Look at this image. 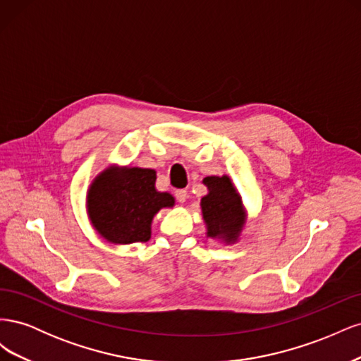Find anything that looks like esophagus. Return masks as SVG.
Listing matches in <instances>:
<instances>
[{"label":"esophagus","mask_w":361,"mask_h":361,"mask_svg":"<svg viewBox=\"0 0 361 361\" xmlns=\"http://www.w3.org/2000/svg\"><path fill=\"white\" fill-rule=\"evenodd\" d=\"M174 195H176V200H178L179 203H183L185 200L188 199V191H185V190H178L176 192H174Z\"/></svg>","instance_id":"34e87169"}]
</instances>
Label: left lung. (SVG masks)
<instances>
[{"label":"left lung","mask_w":361,"mask_h":361,"mask_svg":"<svg viewBox=\"0 0 361 361\" xmlns=\"http://www.w3.org/2000/svg\"><path fill=\"white\" fill-rule=\"evenodd\" d=\"M203 183L209 194L202 199V212L207 226V236L232 241L244 226V211L232 182L227 176H207Z\"/></svg>","instance_id":"obj_1"}]
</instances>
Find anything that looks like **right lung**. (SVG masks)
I'll use <instances>...</instances> for the list:
<instances>
[{
  "instance_id": "right-lung-1",
  "label": "right lung",
  "mask_w": 361,
  "mask_h": 361,
  "mask_svg": "<svg viewBox=\"0 0 361 361\" xmlns=\"http://www.w3.org/2000/svg\"><path fill=\"white\" fill-rule=\"evenodd\" d=\"M150 169H108L93 182L87 207L96 231L116 244L146 243L150 223L161 207L174 204L169 192L155 190Z\"/></svg>"
}]
</instances>
